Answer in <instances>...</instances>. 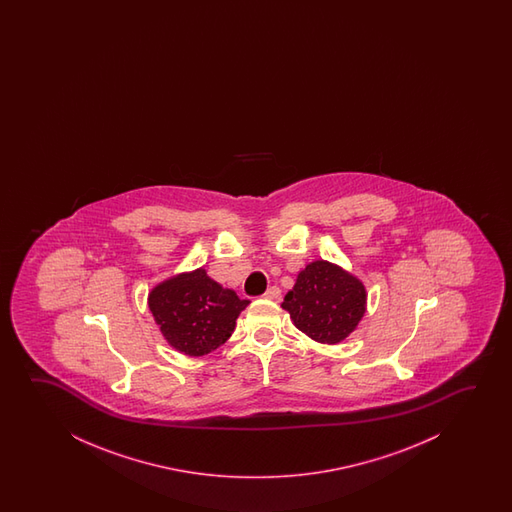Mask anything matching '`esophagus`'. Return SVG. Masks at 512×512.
Returning a JSON list of instances; mask_svg holds the SVG:
<instances>
[{"label":"esophagus","instance_id":"esophagus-1","mask_svg":"<svg viewBox=\"0 0 512 512\" xmlns=\"http://www.w3.org/2000/svg\"><path fill=\"white\" fill-rule=\"evenodd\" d=\"M281 290L278 287H269L264 292V299H280Z\"/></svg>","mask_w":512,"mask_h":512}]
</instances>
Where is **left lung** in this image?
Returning a JSON list of instances; mask_svg holds the SVG:
<instances>
[{
    "mask_svg": "<svg viewBox=\"0 0 512 512\" xmlns=\"http://www.w3.org/2000/svg\"><path fill=\"white\" fill-rule=\"evenodd\" d=\"M281 308L316 343L337 344L357 329L367 311L362 280L329 260H313L297 274Z\"/></svg>",
    "mask_w": 512,
    "mask_h": 512,
    "instance_id": "left-lung-1",
    "label": "left lung"
}]
</instances>
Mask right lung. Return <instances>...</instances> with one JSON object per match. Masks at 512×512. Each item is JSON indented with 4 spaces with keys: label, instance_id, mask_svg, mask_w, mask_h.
Instances as JSON below:
<instances>
[{
    "label": "right lung",
    "instance_id": "right-lung-1",
    "mask_svg": "<svg viewBox=\"0 0 512 512\" xmlns=\"http://www.w3.org/2000/svg\"><path fill=\"white\" fill-rule=\"evenodd\" d=\"M248 304L232 288L211 280L204 267L175 274L148 292V309L162 337L189 357H203L222 346Z\"/></svg>",
    "mask_w": 512,
    "mask_h": 512
}]
</instances>
